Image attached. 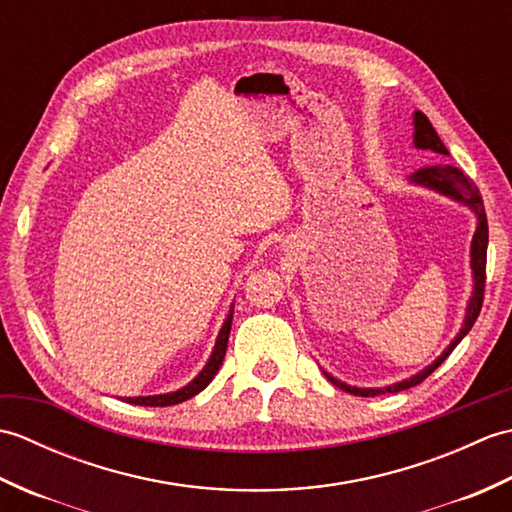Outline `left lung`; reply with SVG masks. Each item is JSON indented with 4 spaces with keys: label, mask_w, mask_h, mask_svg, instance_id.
<instances>
[{
    "label": "left lung",
    "mask_w": 512,
    "mask_h": 512,
    "mask_svg": "<svg viewBox=\"0 0 512 512\" xmlns=\"http://www.w3.org/2000/svg\"><path fill=\"white\" fill-rule=\"evenodd\" d=\"M413 147L416 149H429V151H436L440 156H449L447 147L440 140L438 132L433 129V125L429 123V118L424 116L422 112H413ZM411 184H418V187H424L429 191H436L444 198H449L458 204H464L466 209H471L477 217V226H475V233H473V242H471V270H473V290H471V297L469 303H466V312H464V321H462V328L460 332L455 334V339L449 343L447 350H444L436 361L431 365H427L422 369V372L413 374L405 380H400V383L394 385H387V387H354V385H347L343 380L334 378L332 374L323 372L328 376V380L332 385L341 387L343 391H350L354 396H378V394H396V391L402 389H409V387H416L418 383H422L424 378H427L431 372H436V369L447 361V356L455 350V345H458L469 330L473 328V323L480 317V310H482V301H484V281H486V248H488V224H486V211H484V202H482V195L477 191L475 184L464 176V173L453 167V165H433V167H422L418 171H413L411 176L407 178Z\"/></svg>",
    "instance_id": "8db88e82"
}]
</instances>
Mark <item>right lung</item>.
<instances>
[{"label": "right lung", "instance_id": "1", "mask_svg": "<svg viewBox=\"0 0 512 512\" xmlns=\"http://www.w3.org/2000/svg\"><path fill=\"white\" fill-rule=\"evenodd\" d=\"M231 323H233V306L228 310L226 319L220 328V334H217L215 339V347L209 356V361L202 367V372L195 376L191 383H187L184 387L176 389V391H169V394H156V396H129L123 398L129 405H145V407H169V405H178V402H184L193 398L195 394H200V391L211 383L215 378L217 369L222 367L224 361V354H226V343H228V334H231Z\"/></svg>", "mask_w": 512, "mask_h": 512}]
</instances>
